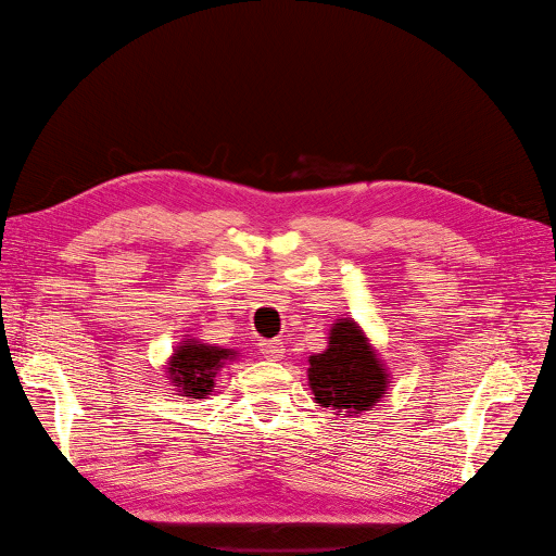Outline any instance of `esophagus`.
Listing matches in <instances>:
<instances>
[{"mask_svg":"<svg viewBox=\"0 0 556 556\" xmlns=\"http://www.w3.org/2000/svg\"><path fill=\"white\" fill-rule=\"evenodd\" d=\"M260 352L268 361H279L283 356V343L279 339H266L260 343Z\"/></svg>","mask_w":556,"mask_h":556,"instance_id":"34e87169","label":"esophagus"}]
</instances>
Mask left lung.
<instances>
[{"label":"left lung","instance_id":"8db88e82","mask_svg":"<svg viewBox=\"0 0 556 556\" xmlns=\"http://www.w3.org/2000/svg\"><path fill=\"white\" fill-rule=\"evenodd\" d=\"M328 350L307 358L314 401L337 416L369 412L389 387V374L365 332L352 319H337Z\"/></svg>","mask_w":556,"mask_h":556}]
</instances>
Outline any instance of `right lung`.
Returning <instances> with one entry per match:
<instances>
[{
    "label": "right lung",
    "mask_w": 556,
    "mask_h": 556,
    "mask_svg": "<svg viewBox=\"0 0 556 556\" xmlns=\"http://www.w3.org/2000/svg\"><path fill=\"white\" fill-rule=\"evenodd\" d=\"M228 358H235L232 350L187 339L169 358L167 371L176 389L187 395V399H204L213 389V378L217 369L224 367Z\"/></svg>",
    "instance_id": "add662e5"
}]
</instances>
